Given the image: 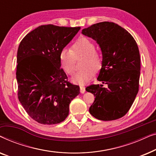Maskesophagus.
<instances>
[{
  "label": "esophagus",
  "mask_w": 156,
  "mask_h": 156,
  "mask_svg": "<svg viewBox=\"0 0 156 156\" xmlns=\"http://www.w3.org/2000/svg\"><path fill=\"white\" fill-rule=\"evenodd\" d=\"M80 92L82 94H84L85 92V87L83 86H80Z\"/></svg>",
  "instance_id": "1"
}]
</instances>
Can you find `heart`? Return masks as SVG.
<instances>
[{
	"label": "heart",
	"instance_id": "obj_1",
	"mask_svg": "<svg viewBox=\"0 0 156 156\" xmlns=\"http://www.w3.org/2000/svg\"><path fill=\"white\" fill-rule=\"evenodd\" d=\"M85 57L82 62L84 69L76 72L72 76V82L83 85L88 83L95 75L96 71L101 67V59L95 52V45L92 41L86 37L76 40L72 45V50L63 48L59 53V62L66 73L72 75L75 69V57Z\"/></svg>",
	"mask_w": 156,
	"mask_h": 156
}]
</instances>
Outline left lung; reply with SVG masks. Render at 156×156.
Wrapping results in <instances>:
<instances>
[{"label": "left lung", "instance_id": "obj_1", "mask_svg": "<svg viewBox=\"0 0 156 156\" xmlns=\"http://www.w3.org/2000/svg\"><path fill=\"white\" fill-rule=\"evenodd\" d=\"M101 49V68L97 80L86 91L95 96L89 113L101 121L123 117L131 108L138 91L140 57L137 43L126 30L112 22L96 23L82 30Z\"/></svg>", "mask_w": 156, "mask_h": 156}]
</instances>
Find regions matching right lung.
<instances>
[{"mask_svg":"<svg viewBox=\"0 0 156 156\" xmlns=\"http://www.w3.org/2000/svg\"><path fill=\"white\" fill-rule=\"evenodd\" d=\"M80 30L53 25L39 26L19 44L16 80L18 99L27 114L44 125L62 122L80 87L67 82L59 53Z\"/></svg>","mask_w":156,"mask_h":156,"instance_id":"right-lung-1","label":"right lung"}]
</instances>
